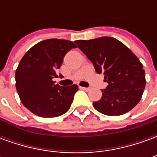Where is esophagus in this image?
<instances>
[{
  "label": "esophagus",
  "instance_id": "1",
  "mask_svg": "<svg viewBox=\"0 0 157 157\" xmlns=\"http://www.w3.org/2000/svg\"><path fill=\"white\" fill-rule=\"evenodd\" d=\"M80 88L82 89V90H84V91H86V92H88L89 90H90L89 87H84V86H80Z\"/></svg>",
  "mask_w": 157,
  "mask_h": 157
}]
</instances>
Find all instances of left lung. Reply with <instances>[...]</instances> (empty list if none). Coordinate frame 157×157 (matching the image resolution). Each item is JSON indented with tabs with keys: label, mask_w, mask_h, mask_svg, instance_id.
Masks as SVG:
<instances>
[{
	"label": "left lung",
	"mask_w": 157,
	"mask_h": 157,
	"mask_svg": "<svg viewBox=\"0 0 157 157\" xmlns=\"http://www.w3.org/2000/svg\"><path fill=\"white\" fill-rule=\"evenodd\" d=\"M75 43L109 84L101 90L102 98L93 102L94 108L109 116L122 115L135 108L145 86V70L136 55L112 37Z\"/></svg>",
	"instance_id": "1"
}]
</instances>
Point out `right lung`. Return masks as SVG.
Returning <instances> with one entry per match:
<instances>
[{"instance_id": "add662e5", "label": "right lung", "mask_w": 157, "mask_h": 157, "mask_svg": "<svg viewBox=\"0 0 157 157\" xmlns=\"http://www.w3.org/2000/svg\"><path fill=\"white\" fill-rule=\"evenodd\" d=\"M73 48L76 45L72 41L46 39L33 46L21 59L16 71V88L22 104L35 115L58 117L71 108L78 86L55 85L53 78L58 77L56 71Z\"/></svg>"}]
</instances>
